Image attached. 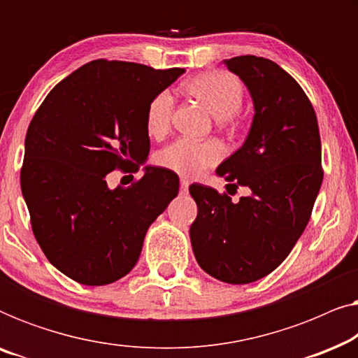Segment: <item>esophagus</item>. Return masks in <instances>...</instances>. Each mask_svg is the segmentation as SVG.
I'll return each instance as SVG.
<instances>
[{"label": "esophagus", "mask_w": 358, "mask_h": 358, "mask_svg": "<svg viewBox=\"0 0 358 358\" xmlns=\"http://www.w3.org/2000/svg\"><path fill=\"white\" fill-rule=\"evenodd\" d=\"M187 189H189V180L180 179V192L185 194V192H187Z\"/></svg>", "instance_id": "obj_1"}]
</instances>
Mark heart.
<instances>
[{"mask_svg": "<svg viewBox=\"0 0 358 358\" xmlns=\"http://www.w3.org/2000/svg\"><path fill=\"white\" fill-rule=\"evenodd\" d=\"M185 91L207 107L210 114L220 120V125L234 124V117L243 107L244 90L236 76L227 71H207L190 78L184 85ZM174 114V96L161 91L153 96L146 107V131L155 138L168 134ZM223 158V146L215 140L194 141L180 138L161 151L158 163L185 178L202 174L205 169L218 164Z\"/></svg>", "mask_w": 358, "mask_h": 358, "instance_id": "1", "label": "heart"}]
</instances>
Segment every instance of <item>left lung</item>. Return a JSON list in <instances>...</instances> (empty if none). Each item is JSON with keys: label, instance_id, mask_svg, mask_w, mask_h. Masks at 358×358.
<instances>
[{"label": "left lung", "instance_id": "left-lung-1", "mask_svg": "<svg viewBox=\"0 0 358 358\" xmlns=\"http://www.w3.org/2000/svg\"><path fill=\"white\" fill-rule=\"evenodd\" d=\"M224 65L248 86L256 114L244 145L217 174L251 195L233 203L227 192L190 185L199 208L190 241L205 272L243 285L285 261L310 222L324 171L317 119L301 86L262 57H234Z\"/></svg>", "mask_w": 358, "mask_h": 358}]
</instances>
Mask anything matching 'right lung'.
<instances>
[{
  "label": "right lung",
  "mask_w": 358,
  "mask_h": 358,
  "mask_svg": "<svg viewBox=\"0 0 358 358\" xmlns=\"http://www.w3.org/2000/svg\"><path fill=\"white\" fill-rule=\"evenodd\" d=\"M184 71L101 58L58 83L34 114L22 195L38 246L75 282L107 285L127 275L146 229L178 195L169 169L146 168L114 190L106 176L140 169L150 153L146 107Z\"/></svg>",
  "instance_id": "add662e5"
}]
</instances>
